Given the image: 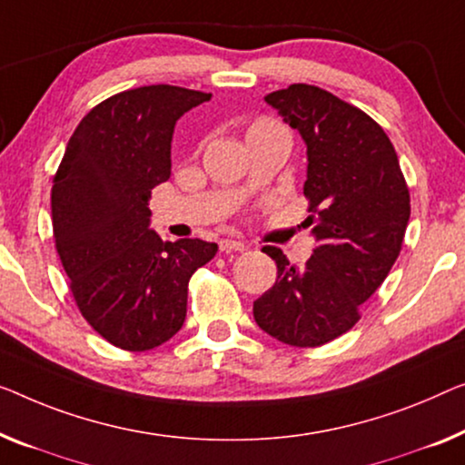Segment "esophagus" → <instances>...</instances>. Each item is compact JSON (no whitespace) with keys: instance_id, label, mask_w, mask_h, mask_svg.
I'll return each instance as SVG.
<instances>
[{"instance_id":"34e87169","label":"esophagus","mask_w":465,"mask_h":465,"mask_svg":"<svg viewBox=\"0 0 465 465\" xmlns=\"http://www.w3.org/2000/svg\"><path fill=\"white\" fill-rule=\"evenodd\" d=\"M221 252H232V251H246V242L244 240H233V238H225L219 242Z\"/></svg>"}]
</instances>
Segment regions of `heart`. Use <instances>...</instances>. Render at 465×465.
<instances>
[{
    "label": "heart",
    "instance_id": "1",
    "mask_svg": "<svg viewBox=\"0 0 465 465\" xmlns=\"http://www.w3.org/2000/svg\"><path fill=\"white\" fill-rule=\"evenodd\" d=\"M272 124H273V123H267V121H259V123H254L251 129H261V127H272ZM251 129H248V131H251Z\"/></svg>",
    "mask_w": 465,
    "mask_h": 465
}]
</instances>
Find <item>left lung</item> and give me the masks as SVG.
<instances>
[{
    "label": "left lung",
    "mask_w": 465,
    "mask_h": 465,
    "mask_svg": "<svg viewBox=\"0 0 465 465\" xmlns=\"http://www.w3.org/2000/svg\"><path fill=\"white\" fill-rule=\"evenodd\" d=\"M265 102L307 145L309 217L315 251L296 267L265 246L277 280L254 301V322L290 346H322L359 322V309L386 280L410 223V190L384 129L351 104L307 83Z\"/></svg>",
    "instance_id": "left-lung-1"
}]
</instances>
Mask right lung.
Returning a JSON list of instances; mask_svg holds the SVG:
<instances>
[{"label": "right lung", "mask_w": 465, "mask_h": 465, "mask_svg": "<svg viewBox=\"0 0 465 465\" xmlns=\"http://www.w3.org/2000/svg\"><path fill=\"white\" fill-rule=\"evenodd\" d=\"M211 94L129 89L83 116L52 185L55 251L87 323L124 351H150L182 330L188 283L217 254L198 238L163 242L148 200L171 177L175 123Z\"/></svg>", "instance_id": "obj_1"}]
</instances>
